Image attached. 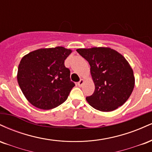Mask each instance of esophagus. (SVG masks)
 Returning a JSON list of instances; mask_svg holds the SVG:
<instances>
[{"instance_id":"34e87169","label":"esophagus","mask_w":152,"mask_h":152,"mask_svg":"<svg viewBox=\"0 0 152 152\" xmlns=\"http://www.w3.org/2000/svg\"><path fill=\"white\" fill-rule=\"evenodd\" d=\"M83 82H84V81H83V79H81V80H80V81H78V83H77L78 86H79V87H81V86H82V85L83 84Z\"/></svg>"}]
</instances>
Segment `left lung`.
I'll list each match as a JSON object with an SVG mask.
<instances>
[{"instance_id":"8db88e82","label":"left lung","mask_w":152,"mask_h":152,"mask_svg":"<svg viewBox=\"0 0 152 152\" xmlns=\"http://www.w3.org/2000/svg\"><path fill=\"white\" fill-rule=\"evenodd\" d=\"M91 66L95 85L94 94L86 99L92 107L101 111L118 109L129 98L135 79L126 58L107 47H94L76 50Z\"/></svg>"}]
</instances>
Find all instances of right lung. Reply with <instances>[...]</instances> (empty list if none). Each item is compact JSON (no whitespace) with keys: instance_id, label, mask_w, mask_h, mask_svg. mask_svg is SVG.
<instances>
[{"instance_id":"obj_1","label":"right lung","mask_w":152,"mask_h":152,"mask_svg":"<svg viewBox=\"0 0 152 152\" xmlns=\"http://www.w3.org/2000/svg\"><path fill=\"white\" fill-rule=\"evenodd\" d=\"M72 50L64 47L40 48L23 57L17 80L25 97L41 109H54L67 99L75 83L64 61Z\"/></svg>"}]
</instances>
